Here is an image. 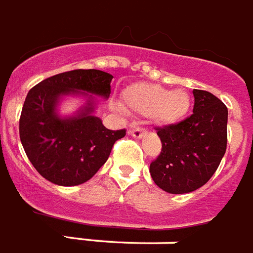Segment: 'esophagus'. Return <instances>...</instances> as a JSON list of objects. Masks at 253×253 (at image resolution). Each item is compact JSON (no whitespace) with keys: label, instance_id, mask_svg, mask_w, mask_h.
Returning a JSON list of instances; mask_svg holds the SVG:
<instances>
[{"label":"esophagus","instance_id":"esophagus-1","mask_svg":"<svg viewBox=\"0 0 253 253\" xmlns=\"http://www.w3.org/2000/svg\"><path fill=\"white\" fill-rule=\"evenodd\" d=\"M129 134L133 138H135V139H141V138H143L146 135V130L141 128H135L133 130H129Z\"/></svg>","mask_w":253,"mask_h":253}]
</instances>
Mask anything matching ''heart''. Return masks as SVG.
Returning a JSON list of instances; mask_svg holds the SVG:
<instances>
[{
	"mask_svg": "<svg viewBox=\"0 0 253 253\" xmlns=\"http://www.w3.org/2000/svg\"><path fill=\"white\" fill-rule=\"evenodd\" d=\"M123 101L131 111L152 116L160 125L180 122L191 110L192 100L184 89L169 90L156 84H133L124 90Z\"/></svg>",
	"mask_w": 253,
	"mask_h": 253,
	"instance_id": "obj_1",
	"label": "heart"
}]
</instances>
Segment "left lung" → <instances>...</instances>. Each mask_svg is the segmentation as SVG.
Wrapping results in <instances>:
<instances>
[{"mask_svg": "<svg viewBox=\"0 0 253 253\" xmlns=\"http://www.w3.org/2000/svg\"><path fill=\"white\" fill-rule=\"evenodd\" d=\"M193 114L178 124L157 128L163 150L150 165L157 187L189 193L210 180L226 151L228 109L207 90L193 89Z\"/></svg>", "mask_w": 253, "mask_h": 253, "instance_id": "left-lung-1", "label": "left lung"}]
</instances>
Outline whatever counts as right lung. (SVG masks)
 I'll list each match as a JSON object with an SVG mask.
<instances>
[{
  "label": "right lung",
  "instance_id": "obj_1",
  "mask_svg": "<svg viewBox=\"0 0 253 253\" xmlns=\"http://www.w3.org/2000/svg\"><path fill=\"white\" fill-rule=\"evenodd\" d=\"M112 78L96 69H78L47 78L28 92L19 123L20 141L32 165L53 184L73 187L89 180L125 135V129L110 130L94 115L97 97H110ZM66 96L84 100L71 116L58 112Z\"/></svg>",
  "mask_w": 253,
  "mask_h": 253
}]
</instances>
